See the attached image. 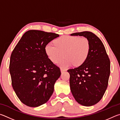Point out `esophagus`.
<instances>
[{"instance_id": "1", "label": "esophagus", "mask_w": 120, "mask_h": 120, "mask_svg": "<svg viewBox=\"0 0 120 120\" xmlns=\"http://www.w3.org/2000/svg\"><path fill=\"white\" fill-rule=\"evenodd\" d=\"M66 71L65 69H64V68H60V71H61V72H62V73L64 72V71Z\"/></svg>"}]
</instances>
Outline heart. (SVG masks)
<instances>
[{
	"label": "heart",
	"mask_w": 120,
	"mask_h": 120,
	"mask_svg": "<svg viewBox=\"0 0 120 120\" xmlns=\"http://www.w3.org/2000/svg\"><path fill=\"white\" fill-rule=\"evenodd\" d=\"M54 44H46L45 53L54 63L61 60L64 54L66 58L58 64L62 68H68L73 64L76 66H81L89 56L90 43L86 37L62 36L55 40Z\"/></svg>",
	"instance_id": "heart-1"
}]
</instances>
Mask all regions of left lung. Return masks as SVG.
<instances>
[{
  "instance_id": "8db88e82",
  "label": "left lung",
  "mask_w": 120,
  "mask_h": 120,
  "mask_svg": "<svg viewBox=\"0 0 120 120\" xmlns=\"http://www.w3.org/2000/svg\"><path fill=\"white\" fill-rule=\"evenodd\" d=\"M87 38L90 51L86 61L78 68L70 69L71 91L75 100L83 106H92L100 101L108 87L110 61L101 39L90 31L71 34Z\"/></svg>"
}]
</instances>
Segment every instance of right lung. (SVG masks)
Returning a JSON list of instances; mask_svg holds the SVG:
<instances>
[{
  "label": "right lung",
  "mask_w": 120,
  "mask_h": 120,
  "mask_svg": "<svg viewBox=\"0 0 120 120\" xmlns=\"http://www.w3.org/2000/svg\"><path fill=\"white\" fill-rule=\"evenodd\" d=\"M58 37L53 33L28 30L12 52L9 64L12 86L19 99L27 106L45 104L53 93L61 73L48 58L45 47Z\"/></svg>",
  "instance_id": "obj_1"
}]
</instances>
